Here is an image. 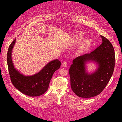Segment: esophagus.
Here are the masks:
<instances>
[{
  "mask_svg": "<svg viewBox=\"0 0 122 122\" xmlns=\"http://www.w3.org/2000/svg\"><path fill=\"white\" fill-rule=\"evenodd\" d=\"M67 65H68V62H67V61H64L63 62H62V67H67Z\"/></svg>",
  "mask_w": 122,
  "mask_h": 122,
  "instance_id": "34e87169",
  "label": "esophagus"
}]
</instances>
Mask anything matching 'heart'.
Wrapping results in <instances>:
<instances>
[{"instance_id":"heart-1","label":"heart","mask_w":122,"mask_h":122,"mask_svg":"<svg viewBox=\"0 0 122 122\" xmlns=\"http://www.w3.org/2000/svg\"><path fill=\"white\" fill-rule=\"evenodd\" d=\"M76 38L77 39V40L78 41L80 42L84 38V36L83 34H81V33H78V34L76 35ZM92 44V41L91 40L89 39H87L86 40H84V41L83 43V45H82V47L83 48H87L90 47Z\"/></svg>"}]
</instances>
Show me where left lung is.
I'll use <instances>...</instances> for the list:
<instances>
[{"label":"left lung","instance_id":"left-lung-1","mask_svg":"<svg viewBox=\"0 0 122 122\" xmlns=\"http://www.w3.org/2000/svg\"><path fill=\"white\" fill-rule=\"evenodd\" d=\"M102 43L91 53L75 58L69 69L71 87L77 96L93 97L100 94L112 76L115 65L114 48L109 41L101 36ZM93 60L98 64V69L92 75L86 73L85 62Z\"/></svg>","mask_w":122,"mask_h":122}]
</instances>
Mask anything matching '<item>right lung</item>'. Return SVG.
<instances>
[{"label":"right lung","instance_id":"obj_1","mask_svg":"<svg viewBox=\"0 0 122 122\" xmlns=\"http://www.w3.org/2000/svg\"><path fill=\"white\" fill-rule=\"evenodd\" d=\"M15 42L16 39L10 44L7 54L8 70L12 84L21 93L30 97L43 95L48 88L53 73L61 67V61L58 60L51 61L36 74L24 76L15 68L12 61L11 55Z\"/></svg>","mask_w":122,"mask_h":122}]
</instances>
